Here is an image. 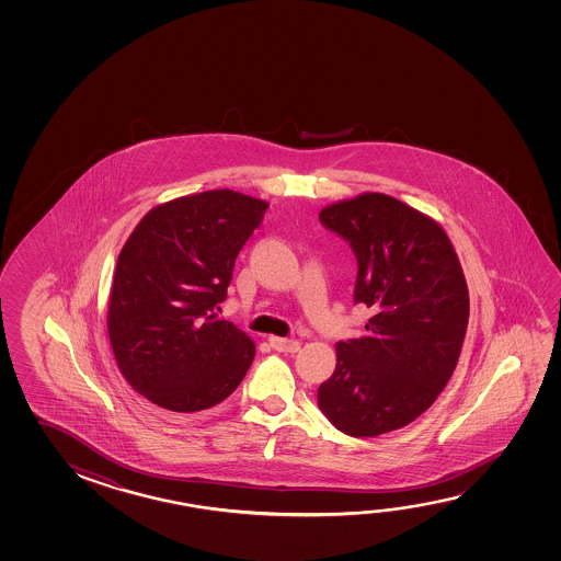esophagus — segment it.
<instances>
[{"instance_id": "esophagus-1", "label": "esophagus", "mask_w": 561, "mask_h": 561, "mask_svg": "<svg viewBox=\"0 0 561 561\" xmlns=\"http://www.w3.org/2000/svg\"><path fill=\"white\" fill-rule=\"evenodd\" d=\"M270 344H272V348L277 350V352H285V354H295L301 348L299 340L277 339V336H272Z\"/></svg>"}]
</instances>
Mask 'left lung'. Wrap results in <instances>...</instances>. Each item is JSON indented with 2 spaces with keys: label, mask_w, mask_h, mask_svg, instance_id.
Returning <instances> with one entry per match:
<instances>
[{
  "label": "left lung",
  "mask_w": 561,
  "mask_h": 561,
  "mask_svg": "<svg viewBox=\"0 0 561 561\" xmlns=\"http://www.w3.org/2000/svg\"><path fill=\"white\" fill-rule=\"evenodd\" d=\"M358 260L354 304L371 311L362 339L336 344L319 407L348 436L403 428L450 381L466 339L469 295L440 225L386 193H362L319 215Z\"/></svg>",
  "instance_id": "1"
}]
</instances>
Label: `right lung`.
<instances>
[{
    "mask_svg": "<svg viewBox=\"0 0 561 561\" xmlns=\"http://www.w3.org/2000/svg\"><path fill=\"white\" fill-rule=\"evenodd\" d=\"M267 203L232 190L162 203L117 257L107 332L121 374L172 416L221 403L256 354L249 334L217 319L240 250Z\"/></svg>",
    "mask_w": 561,
    "mask_h": 561,
    "instance_id": "add662e5",
    "label": "right lung"
}]
</instances>
